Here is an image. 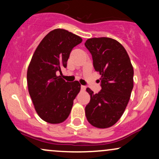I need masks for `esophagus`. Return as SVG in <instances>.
I'll return each instance as SVG.
<instances>
[{"label":"esophagus","mask_w":159,"mask_h":159,"mask_svg":"<svg viewBox=\"0 0 159 159\" xmlns=\"http://www.w3.org/2000/svg\"><path fill=\"white\" fill-rule=\"evenodd\" d=\"M81 90L82 91H85V90H86V87H85V86L81 85Z\"/></svg>","instance_id":"esophagus-1"}]
</instances>
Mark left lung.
Listing matches in <instances>:
<instances>
[{"mask_svg":"<svg viewBox=\"0 0 159 159\" xmlns=\"http://www.w3.org/2000/svg\"><path fill=\"white\" fill-rule=\"evenodd\" d=\"M92 54L95 70L101 75L102 90L94 94L89 87L90 101L86 117L93 126L105 129L114 125L125 111L134 87V69L124 47L111 38L88 39L84 43Z\"/></svg>","mask_w":159,"mask_h":159,"instance_id":"obj_1","label":"left lung"}]
</instances>
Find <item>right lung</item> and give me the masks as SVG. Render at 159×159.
Here are the masks:
<instances>
[{
    "label": "right lung",
    "instance_id": "1",
    "mask_svg": "<svg viewBox=\"0 0 159 159\" xmlns=\"http://www.w3.org/2000/svg\"><path fill=\"white\" fill-rule=\"evenodd\" d=\"M82 39L64 29L49 32L34 52L27 72L28 91L39 117L58 124L67 119L80 90L78 81L66 82L56 72L66 68L71 51Z\"/></svg>",
    "mask_w": 159,
    "mask_h": 159
}]
</instances>
